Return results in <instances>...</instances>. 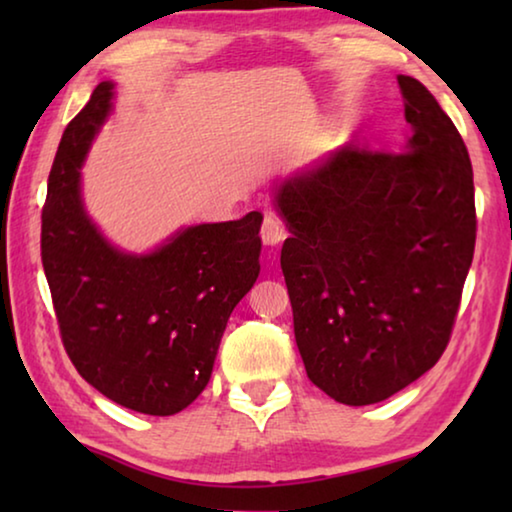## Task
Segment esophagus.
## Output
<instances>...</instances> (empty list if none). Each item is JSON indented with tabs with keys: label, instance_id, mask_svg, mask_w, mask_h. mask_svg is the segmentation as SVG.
Masks as SVG:
<instances>
[{
	"label": "esophagus",
	"instance_id": "obj_1",
	"mask_svg": "<svg viewBox=\"0 0 512 512\" xmlns=\"http://www.w3.org/2000/svg\"><path fill=\"white\" fill-rule=\"evenodd\" d=\"M284 237H287V225L280 219V216L273 212H266L264 223H262V241L266 246H277L282 244Z\"/></svg>",
	"mask_w": 512,
	"mask_h": 512
}]
</instances>
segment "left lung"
Wrapping results in <instances>:
<instances>
[{
  "label": "left lung",
  "mask_w": 512,
  "mask_h": 512,
  "mask_svg": "<svg viewBox=\"0 0 512 512\" xmlns=\"http://www.w3.org/2000/svg\"><path fill=\"white\" fill-rule=\"evenodd\" d=\"M397 83L413 131L402 151L345 146L275 194L307 377L350 406L386 400L436 366L474 255L463 137L418 79Z\"/></svg>",
  "instance_id": "obj_1"
}]
</instances>
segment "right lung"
I'll use <instances>...</instances> for the list:
<instances>
[{
  "label": "right lung",
  "instance_id": "right-lung-1",
  "mask_svg": "<svg viewBox=\"0 0 512 512\" xmlns=\"http://www.w3.org/2000/svg\"><path fill=\"white\" fill-rule=\"evenodd\" d=\"M110 99L112 83H99L60 140L42 266L79 375L126 409L173 415L203 393L232 309L257 280L262 214L192 225L151 255L110 246L83 210L79 173Z\"/></svg>",
  "mask_w": 512,
  "mask_h": 512
}]
</instances>
